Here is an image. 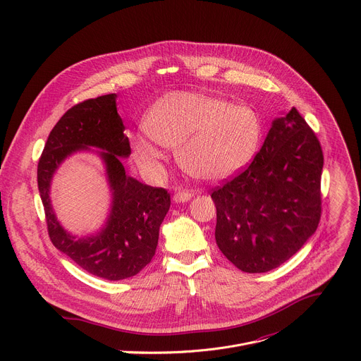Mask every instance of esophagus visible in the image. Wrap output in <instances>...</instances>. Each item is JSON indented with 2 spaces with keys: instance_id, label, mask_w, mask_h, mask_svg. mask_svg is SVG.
Wrapping results in <instances>:
<instances>
[{
  "instance_id": "obj_1",
  "label": "esophagus",
  "mask_w": 361,
  "mask_h": 361,
  "mask_svg": "<svg viewBox=\"0 0 361 361\" xmlns=\"http://www.w3.org/2000/svg\"><path fill=\"white\" fill-rule=\"evenodd\" d=\"M191 197H192V192H190V191H176V194L173 195V200L176 202H185V201L191 200Z\"/></svg>"
}]
</instances>
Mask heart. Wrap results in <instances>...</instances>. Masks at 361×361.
Wrapping results in <instances>:
<instances>
[{
	"label": "heart",
	"instance_id": "obj_1",
	"mask_svg": "<svg viewBox=\"0 0 361 361\" xmlns=\"http://www.w3.org/2000/svg\"><path fill=\"white\" fill-rule=\"evenodd\" d=\"M145 133L134 140L138 161L157 171L164 160L159 147L177 148V160L190 176L223 180L241 170L262 138V118L247 106L201 92L174 91L148 113Z\"/></svg>",
	"mask_w": 361,
	"mask_h": 361
}]
</instances>
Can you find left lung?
<instances>
[{
	"mask_svg": "<svg viewBox=\"0 0 361 361\" xmlns=\"http://www.w3.org/2000/svg\"><path fill=\"white\" fill-rule=\"evenodd\" d=\"M323 151L293 107L276 118L251 164L216 187V241L244 273H266L310 238L322 217Z\"/></svg>",
	"mask_w": 361,
	"mask_h": 361,
	"instance_id": "left-lung-1",
	"label": "left lung"
}]
</instances>
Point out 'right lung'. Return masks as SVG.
Listing matches in <instances>:
<instances>
[{
    "instance_id": "add662e5",
    "label": "right lung",
    "mask_w": 361,
    "mask_h": 361,
    "mask_svg": "<svg viewBox=\"0 0 361 361\" xmlns=\"http://www.w3.org/2000/svg\"><path fill=\"white\" fill-rule=\"evenodd\" d=\"M117 94L85 99L71 107L51 130L38 161L37 181L48 235L61 252L92 276L118 281L138 274L156 254L160 226L170 209V194L128 177L121 159L131 154L117 113ZM99 147L114 194L106 226L97 235L77 239L58 223L49 187L61 163L77 150Z\"/></svg>"
}]
</instances>
